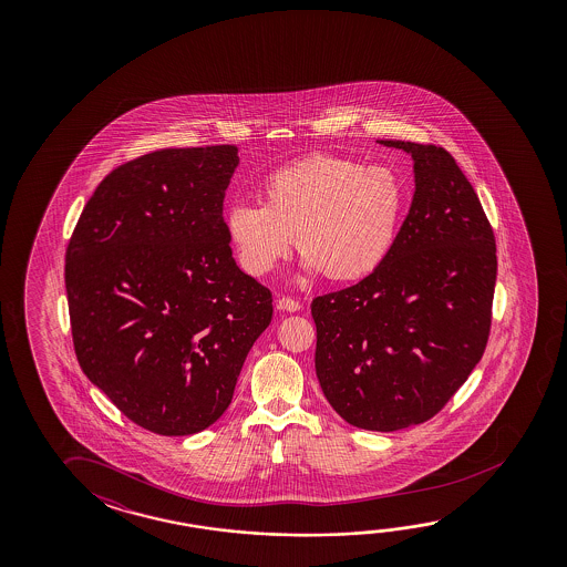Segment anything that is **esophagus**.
Wrapping results in <instances>:
<instances>
[{
  "mask_svg": "<svg viewBox=\"0 0 567 567\" xmlns=\"http://www.w3.org/2000/svg\"><path fill=\"white\" fill-rule=\"evenodd\" d=\"M277 307L279 310H285V312H298L300 310V302L295 300V298L282 297L277 300Z\"/></svg>",
  "mask_w": 567,
  "mask_h": 567,
  "instance_id": "1",
  "label": "esophagus"
}]
</instances>
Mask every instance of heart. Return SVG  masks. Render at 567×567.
<instances>
[{"mask_svg":"<svg viewBox=\"0 0 567 567\" xmlns=\"http://www.w3.org/2000/svg\"><path fill=\"white\" fill-rule=\"evenodd\" d=\"M408 209V189L391 167L310 156L262 182V204L231 205L225 227L243 269L262 277L292 249L308 277L368 279L390 259Z\"/></svg>","mask_w":567,"mask_h":567,"instance_id":"heart-1","label":"heart"}]
</instances>
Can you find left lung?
<instances>
[{
	"label": "left lung",
	"mask_w": 567,
	"mask_h": 567,
	"mask_svg": "<svg viewBox=\"0 0 567 567\" xmlns=\"http://www.w3.org/2000/svg\"><path fill=\"white\" fill-rule=\"evenodd\" d=\"M413 159L415 192L390 259L312 300L316 375L353 427L400 431L439 413L481 362L491 332L496 243L455 158L380 140Z\"/></svg>",
	"instance_id": "1"
}]
</instances>
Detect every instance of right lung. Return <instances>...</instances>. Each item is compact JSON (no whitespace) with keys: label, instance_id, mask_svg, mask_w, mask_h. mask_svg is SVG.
<instances>
[{"label":"right lung","instance_id":"obj_1","mask_svg":"<svg viewBox=\"0 0 567 567\" xmlns=\"http://www.w3.org/2000/svg\"><path fill=\"white\" fill-rule=\"evenodd\" d=\"M237 146L167 148L116 167L84 205L65 287L84 375L140 427L214 425L272 318L233 259L225 189Z\"/></svg>","mask_w":567,"mask_h":567}]
</instances>
